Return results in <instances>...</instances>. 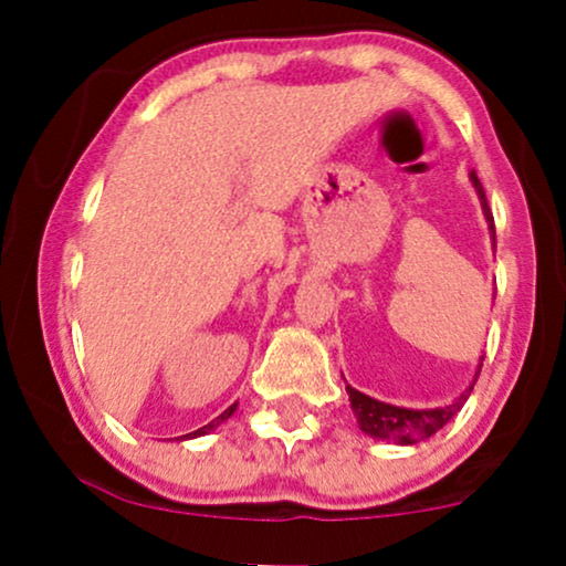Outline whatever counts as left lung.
Listing matches in <instances>:
<instances>
[{
	"instance_id": "left-lung-1",
	"label": "left lung",
	"mask_w": 566,
	"mask_h": 566,
	"mask_svg": "<svg viewBox=\"0 0 566 566\" xmlns=\"http://www.w3.org/2000/svg\"><path fill=\"white\" fill-rule=\"evenodd\" d=\"M471 182H474L479 198H482L484 216H486V221H490V229H492V237H494V219H492L490 203H486L484 188H482V182H479V177L474 172H471ZM479 370H482V366H479ZM471 389H474V386H471ZM471 389L467 394H461L459 401H453V405L436 407V409L394 407V405H386V401L370 399V397H366V394L355 391L353 386H347V394H350L353 412L358 415V424H360L363 432H368V436H374V438L397 440V443H401V446H412V443H417V440L436 436L440 428H446V424L461 412L463 401L469 399Z\"/></svg>"
}]
</instances>
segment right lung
Wrapping results in <instances>:
<instances>
[{
  "label": "right lung",
  "mask_w": 566,
  "mask_h": 566,
  "mask_svg": "<svg viewBox=\"0 0 566 566\" xmlns=\"http://www.w3.org/2000/svg\"><path fill=\"white\" fill-rule=\"evenodd\" d=\"M234 409H237V405H231L229 409H223V412L216 417V420H211L208 424H203V428L200 430H196V432H188V436H182V438H198V436H206V432H211L213 428H219V424L223 422V420H229L231 415H234Z\"/></svg>",
  "instance_id": "add662e5"
}]
</instances>
